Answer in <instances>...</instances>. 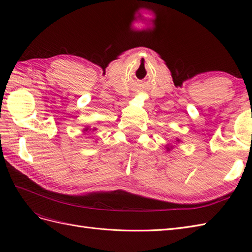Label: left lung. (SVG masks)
<instances>
[{
    "instance_id": "1",
    "label": "left lung",
    "mask_w": 252,
    "mask_h": 252,
    "mask_svg": "<svg viewBox=\"0 0 252 252\" xmlns=\"http://www.w3.org/2000/svg\"><path fill=\"white\" fill-rule=\"evenodd\" d=\"M181 140H179V139H177V142H180ZM166 149H167V151H170L171 149H172V146H166Z\"/></svg>"
}]
</instances>
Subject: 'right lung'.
<instances>
[{"label":"right lung","mask_w":252,"mask_h":252,"mask_svg":"<svg viewBox=\"0 0 252 252\" xmlns=\"http://www.w3.org/2000/svg\"><path fill=\"white\" fill-rule=\"evenodd\" d=\"M90 131V130H93V131H94V130H96V128L94 127V128H89V127H86L85 129H84V131Z\"/></svg>","instance_id":"add662e5"}]
</instances>
